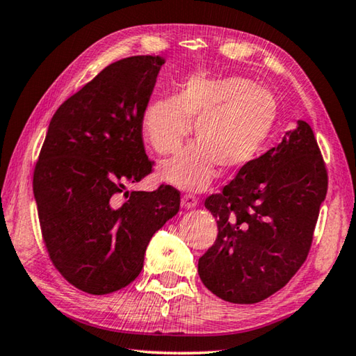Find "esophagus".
<instances>
[{
  "label": "esophagus",
  "instance_id": "1",
  "mask_svg": "<svg viewBox=\"0 0 356 356\" xmlns=\"http://www.w3.org/2000/svg\"><path fill=\"white\" fill-rule=\"evenodd\" d=\"M196 206H197V197L195 195H190V193H188V195L182 196V207L193 209Z\"/></svg>",
  "mask_w": 356,
  "mask_h": 356
}]
</instances>
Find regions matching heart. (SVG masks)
Returning <instances> with one entry per match:
<instances>
[{"mask_svg": "<svg viewBox=\"0 0 356 356\" xmlns=\"http://www.w3.org/2000/svg\"><path fill=\"white\" fill-rule=\"evenodd\" d=\"M278 105L268 89L242 76H193L177 97L152 100L143 113V134L155 152L182 146L195 120L197 141L159 168L177 188L200 191L212 182L216 166L238 171L261 154L272 135Z\"/></svg>", "mask_w": 356, "mask_h": 356, "instance_id": "obj_1", "label": "heart"}]
</instances>
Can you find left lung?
<instances>
[{"label": "left lung", "mask_w": 356, "mask_h": 356, "mask_svg": "<svg viewBox=\"0 0 356 356\" xmlns=\"http://www.w3.org/2000/svg\"><path fill=\"white\" fill-rule=\"evenodd\" d=\"M328 176L314 131L298 120L276 147L206 200L218 236L197 273L225 301L251 305L284 287L308 256Z\"/></svg>", "instance_id": "8db88e82"}]
</instances>
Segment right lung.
Instances as JSON below:
<instances>
[{"mask_svg":"<svg viewBox=\"0 0 356 356\" xmlns=\"http://www.w3.org/2000/svg\"><path fill=\"white\" fill-rule=\"evenodd\" d=\"M163 64L160 56L110 64L48 125L33 177L42 237L58 272L83 292L129 286L150 238L179 212L180 193L170 185L118 197L152 171L143 113Z\"/></svg>","mask_w":356,"mask_h":356,"instance_id":"add662e5","label":"right lung"}]
</instances>
